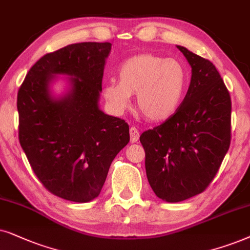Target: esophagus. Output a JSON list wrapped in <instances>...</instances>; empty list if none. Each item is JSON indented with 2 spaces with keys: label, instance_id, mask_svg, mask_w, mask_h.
Here are the masks:
<instances>
[{
  "label": "esophagus",
  "instance_id": "obj_1",
  "mask_svg": "<svg viewBox=\"0 0 250 250\" xmlns=\"http://www.w3.org/2000/svg\"><path fill=\"white\" fill-rule=\"evenodd\" d=\"M129 134H130V142L136 143L139 139V131L135 127L129 129Z\"/></svg>",
  "mask_w": 250,
  "mask_h": 250
}]
</instances>
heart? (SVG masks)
I'll list each match as a JSON object with an SVG mask.
<instances>
[{
  "mask_svg": "<svg viewBox=\"0 0 250 250\" xmlns=\"http://www.w3.org/2000/svg\"><path fill=\"white\" fill-rule=\"evenodd\" d=\"M188 74L181 61L144 52L131 56L118 67L119 82L108 81L103 96L112 112L122 114L136 94L138 111L151 121L170 118L181 104Z\"/></svg>",
  "mask_w": 250,
  "mask_h": 250,
  "instance_id": "b5f03b06",
  "label": "heart"
}]
</instances>
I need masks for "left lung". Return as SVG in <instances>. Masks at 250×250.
<instances>
[{"label": "left lung", "mask_w": 250, "mask_h": 250, "mask_svg": "<svg viewBox=\"0 0 250 250\" xmlns=\"http://www.w3.org/2000/svg\"><path fill=\"white\" fill-rule=\"evenodd\" d=\"M192 68L184 101L141 135L145 169L156 197L184 201L208 188L231 143V97L215 65L177 45Z\"/></svg>", "instance_id": "obj_1"}]
</instances>
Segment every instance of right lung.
<instances>
[{
	"label": "right lung",
	"mask_w": 250,
	"mask_h": 250,
	"mask_svg": "<svg viewBox=\"0 0 250 250\" xmlns=\"http://www.w3.org/2000/svg\"><path fill=\"white\" fill-rule=\"evenodd\" d=\"M111 46L83 42L46 53L18 90L19 143L39 181L65 200L97 198L112 161L130 139L125 120L98 107ZM55 74L73 76L71 90L61 99L48 90Z\"/></svg>",
	"instance_id": "1"
}]
</instances>
